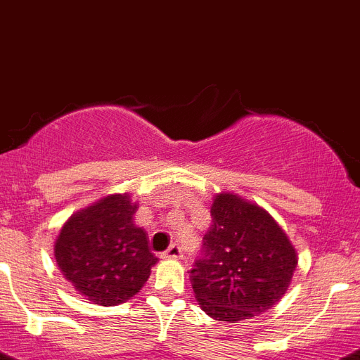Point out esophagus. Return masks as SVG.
<instances>
[{"instance_id": "esophagus-1", "label": "esophagus", "mask_w": 360, "mask_h": 360, "mask_svg": "<svg viewBox=\"0 0 360 360\" xmlns=\"http://www.w3.org/2000/svg\"><path fill=\"white\" fill-rule=\"evenodd\" d=\"M163 258H172V260H176V258H181L183 257V251H181V248L177 244H172L170 248L167 249V251L161 255Z\"/></svg>"}]
</instances>
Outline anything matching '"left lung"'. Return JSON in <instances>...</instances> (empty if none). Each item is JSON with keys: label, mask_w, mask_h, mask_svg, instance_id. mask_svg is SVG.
I'll list each match as a JSON object with an SVG mask.
<instances>
[{"label": "left lung", "mask_w": 360, "mask_h": 360, "mask_svg": "<svg viewBox=\"0 0 360 360\" xmlns=\"http://www.w3.org/2000/svg\"><path fill=\"white\" fill-rule=\"evenodd\" d=\"M212 226L190 271L200 309L236 323L267 312L289 289L297 252L276 220L258 204L219 193Z\"/></svg>", "instance_id": "obj_1"}]
</instances>
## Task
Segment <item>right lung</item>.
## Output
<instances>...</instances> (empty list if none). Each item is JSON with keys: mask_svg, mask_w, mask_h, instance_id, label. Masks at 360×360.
Masks as SVG:
<instances>
[{"mask_svg": "<svg viewBox=\"0 0 360 360\" xmlns=\"http://www.w3.org/2000/svg\"><path fill=\"white\" fill-rule=\"evenodd\" d=\"M138 204L115 193L73 213L55 240L60 273L86 300L115 307L131 300L150 276L158 258L147 231L134 224Z\"/></svg>", "mask_w": 360, "mask_h": 360, "instance_id": "add662e5", "label": "right lung"}]
</instances>
